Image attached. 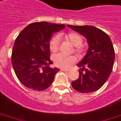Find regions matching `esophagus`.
<instances>
[{
  "instance_id": "1",
  "label": "esophagus",
  "mask_w": 121,
  "mask_h": 121,
  "mask_svg": "<svg viewBox=\"0 0 121 121\" xmlns=\"http://www.w3.org/2000/svg\"><path fill=\"white\" fill-rule=\"evenodd\" d=\"M61 71H63V72H68L69 70H65V69H61Z\"/></svg>"
}]
</instances>
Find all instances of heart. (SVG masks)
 <instances>
[{"instance_id":"heart-1","label":"heart","mask_w":121,"mask_h":121,"mask_svg":"<svg viewBox=\"0 0 121 121\" xmlns=\"http://www.w3.org/2000/svg\"><path fill=\"white\" fill-rule=\"evenodd\" d=\"M63 38L72 44L73 49L72 51L81 56L84 54L85 48L83 46V37L82 36L77 32H69L65 35L62 36ZM61 44L60 38L58 36L55 35L50 39L49 42V48L50 51L52 53H56L58 51ZM53 61L54 64L56 67L62 68V69H68L76 61V58L73 55L65 56L61 54L55 55L53 57Z\"/></svg>"}]
</instances>
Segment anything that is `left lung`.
Instances as JSON below:
<instances>
[{
  "mask_svg": "<svg viewBox=\"0 0 121 121\" xmlns=\"http://www.w3.org/2000/svg\"><path fill=\"white\" fill-rule=\"evenodd\" d=\"M68 26L84 36L89 46L85 56L77 65L80 68L79 77L72 82V86L81 93L95 92L105 83L112 70L115 58L112 43L109 36L97 27Z\"/></svg>",
  "mask_w": 121,
  "mask_h": 121,
  "instance_id": "1",
  "label": "left lung"
}]
</instances>
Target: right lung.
<instances>
[{
	"mask_svg": "<svg viewBox=\"0 0 121 121\" xmlns=\"http://www.w3.org/2000/svg\"><path fill=\"white\" fill-rule=\"evenodd\" d=\"M65 27L64 24L33 22L16 38L11 62L19 80L26 87L42 91L53 82L58 68H51L49 42L52 35Z\"/></svg>",
	"mask_w": 121,
	"mask_h": 121,
	"instance_id": "add662e5",
	"label": "right lung"
}]
</instances>
